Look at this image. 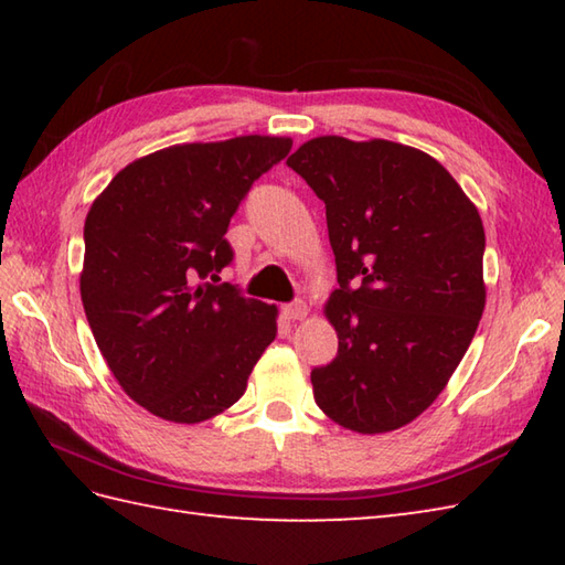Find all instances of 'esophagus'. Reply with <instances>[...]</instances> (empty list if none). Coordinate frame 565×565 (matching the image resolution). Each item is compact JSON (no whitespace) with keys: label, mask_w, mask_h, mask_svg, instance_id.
<instances>
[{"label":"esophagus","mask_w":565,"mask_h":565,"mask_svg":"<svg viewBox=\"0 0 565 565\" xmlns=\"http://www.w3.org/2000/svg\"><path fill=\"white\" fill-rule=\"evenodd\" d=\"M284 316L289 320H303L308 316V306L301 301V298H298V301H291L284 306Z\"/></svg>","instance_id":"obj_1"}]
</instances>
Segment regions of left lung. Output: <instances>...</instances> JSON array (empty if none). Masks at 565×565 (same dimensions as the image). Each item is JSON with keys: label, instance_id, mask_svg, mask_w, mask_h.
Here are the masks:
<instances>
[{"label": "left lung", "instance_id": "8db88e82", "mask_svg": "<svg viewBox=\"0 0 565 565\" xmlns=\"http://www.w3.org/2000/svg\"><path fill=\"white\" fill-rule=\"evenodd\" d=\"M286 164L326 203L338 356L310 371L318 407L376 435L447 386L483 316L481 215L444 167L391 140L322 136Z\"/></svg>", "mask_w": 565, "mask_h": 565}]
</instances>
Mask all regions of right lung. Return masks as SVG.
Masks as SVG:
<instances>
[{"label":"right lung","mask_w":565,"mask_h":565,"mask_svg":"<svg viewBox=\"0 0 565 565\" xmlns=\"http://www.w3.org/2000/svg\"><path fill=\"white\" fill-rule=\"evenodd\" d=\"M289 138L189 142L130 162L84 221V313L121 388L170 423L239 401L276 334V308L218 274L227 225Z\"/></svg>","instance_id":"add662e5"}]
</instances>
